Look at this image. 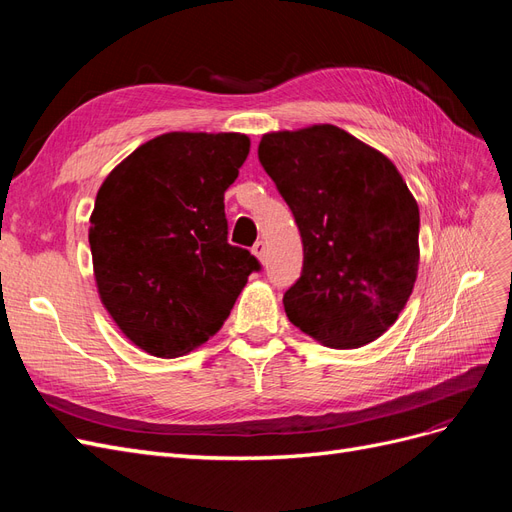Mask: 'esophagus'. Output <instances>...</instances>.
<instances>
[{
  "label": "esophagus",
  "instance_id": "esophagus-1",
  "mask_svg": "<svg viewBox=\"0 0 512 512\" xmlns=\"http://www.w3.org/2000/svg\"><path fill=\"white\" fill-rule=\"evenodd\" d=\"M252 252H254V256H256V258L265 260V254H267V245H265V241H256V243H254V247H252Z\"/></svg>",
  "mask_w": 512,
  "mask_h": 512
}]
</instances>
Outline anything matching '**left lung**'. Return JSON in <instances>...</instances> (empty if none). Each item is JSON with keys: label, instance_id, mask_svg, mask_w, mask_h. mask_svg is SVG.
I'll use <instances>...</instances> for the list:
<instances>
[{"label": "left lung", "instance_id": "1", "mask_svg": "<svg viewBox=\"0 0 512 512\" xmlns=\"http://www.w3.org/2000/svg\"><path fill=\"white\" fill-rule=\"evenodd\" d=\"M258 160L303 241L288 320L331 348L378 339L408 303L418 271V205L395 164L322 123L262 136Z\"/></svg>", "mask_w": 512, "mask_h": 512}]
</instances>
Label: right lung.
<instances>
[{"mask_svg":"<svg viewBox=\"0 0 512 512\" xmlns=\"http://www.w3.org/2000/svg\"><path fill=\"white\" fill-rule=\"evenodd\" d=\"M250 153L235 132H170L108 175L91 213L100 299L132 344L179 356L230 316L260 262L228 243L224 192Z\"/></svg>","mask_w":512,"mask_h":512,"instance_id":"right-lung-1","label":"right lung"}]
</instances>
